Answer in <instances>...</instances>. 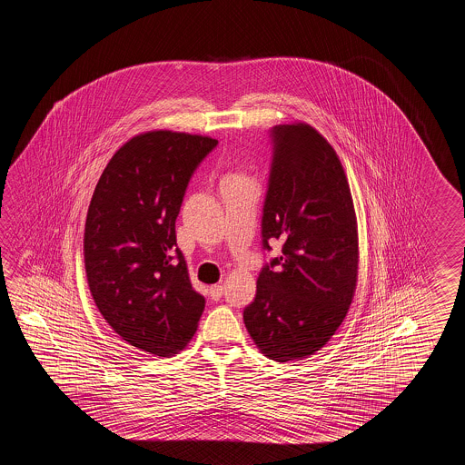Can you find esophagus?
Segmentation results:
<instances>
[{
  "label": "esophagus",
  "mask_w": 465,
  "mask_h": 465,
  "mask_svg": "<svg viewBox=\"0 0 465 465\" xmlns=\"http://www.w3.org/2000/svg\"><path fill=\"white\" fill-rule=\"evenodd\" d=\"M209 294H211V297H213L214 301H219L221 297L224 296V287L219 286V284H216V286H211V289H209Z\"/></svg>",
  "instance_id": "1"
}]
</instances>
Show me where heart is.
<instances>
[{"instance_id":"heart-1","label":"heart","mask_w":465,"mask_h":465,"mask_svg":"<svg viewBox=\"0 0 465 465\" xmlns=\"http://www.w3.org/2000/svg\"><path fill=\"white\" fill-rule=\"evenodd\" d=\"M228 179H242L241 176H229Z\"/></svg>"}]
</instances>
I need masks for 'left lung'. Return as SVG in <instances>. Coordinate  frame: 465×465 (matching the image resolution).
I'll return each instance as SVG.
<instances>
[{
    "instance_id": "left-lung-1",
    "label": "left lung",
    "mask_w": 465,
    "mask_h": 465,
    "mask_svg": "<svg viewBox=\"0 0 465 465\" xmlns=\"http://www.w3.org/2000/svg\"><path fill=\"white\" fill-rule=\"evenodd\" d=\"M272 161L261 219V246L281 244L264 262L244 324L277 362L311 356L334 336L352 302L357 223L336 151L307 124L269 129Z\"/></svg>"
}]
</instances>
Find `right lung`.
<instances>
[{
    "mask_svg": "<svg viewBox=\"0 0 465 465\" xmlns=\"http://www.w3.org/2000/svg\"><path fill=\"white\" fill-rule=\"evenodd\" d=\"M216 139L153 131L128 141L99 178L84 228L89 291L121 339L176 354L196 332L204 297L189 282L176 219Z\"/></svg>",
    "mask_w": 465,
    "mask_h": 465,
    "instance_id": "right-lung-1",
    "label": "right lung"
}]
</instances>
